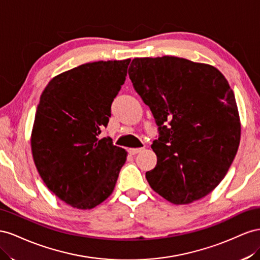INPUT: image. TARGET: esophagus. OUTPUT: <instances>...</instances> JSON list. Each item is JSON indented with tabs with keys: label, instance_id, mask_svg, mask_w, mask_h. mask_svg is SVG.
<instances>
[{
	"label": "esophagus",
	"instance_id": "34e87169",
	"mask_svg": "<svg viewBox=\"0 0 260 260\" xmlns=\"http://www.w3.org/2000/svg\"><path fill=\"white\" fill-rule=\"evenodd\" d=\"M144 149V148H129L128 149V152H129V154H132V155H135V154H137L138 152H140Z\"/></svg>",
	"mask_w": 260,
	"mask_h": 260
}]
</instances>
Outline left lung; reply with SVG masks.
<instances>
[{
  "label": "left lung",
  "mask_w": 260,
  "mask_h": 260,
  "mask_svg": "<svg viewBox=\"0 0 260 260\" xmlns=\"http://www.w3.org/2000/svg\"><path fill=\"white\" fill-rule=\"evenodd\" d=\"M128 75L150 108L160 137L157 166L146 173L168 202L187 205L224 179L241 140L234 92L214 66L176 56L136 57Z\"/></svg>",
  "instance_id": "left-lung-1"
}]
</instances>
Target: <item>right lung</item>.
I'll list each match as a JSON object with an SVG mask.
<instances>
[{"label":"right lung","mask_w":260,"mask_h":260,"mask_svg":"<svg viewBox=\"0 0 260 260\" xmlns=\"http://www.w3.org/2000/svg\"><path fill=\"white\" fill-rule=\"evenodd\" d=\"M131 60L86 63L52 78L40 97L31 131L34 162L62 202L92 209L112 194L127 151L98 138Z\"/></svg>","instance_id":"right-lung-1"}]
</instances>
